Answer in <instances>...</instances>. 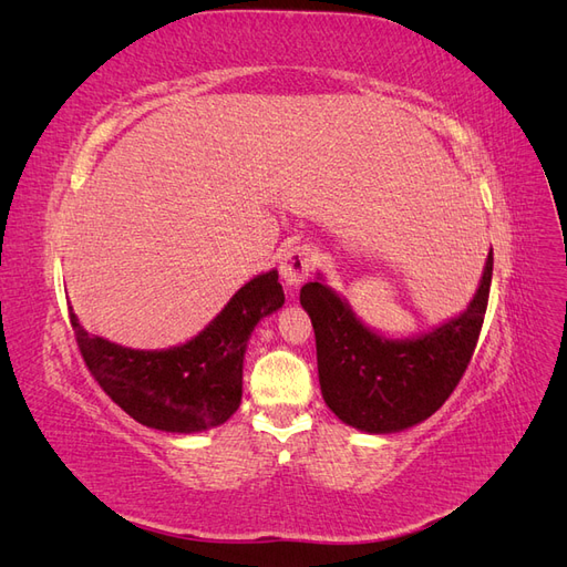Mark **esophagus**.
<instances>
[{"label":"esophagus","mask_w":567,"mask_h":567,"mask_svg":"<svg viewBox=\"0 0 567 567\" xmlns=\"http://www.w3.org/2000/svg\"><path fill=\"white\" fill-rule=\"evenodd\" d=\"M315 269V252L310 246H293L288 248L281 257V279L286 284V288L290 290H298L300 284L310 277Z\"/></svg>","instance_id":"obj_1"}]
</instances>
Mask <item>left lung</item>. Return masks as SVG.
I'll return each mask as SVG.
<instances>
[{
  "label": "left lung",
  "instance_id": "obj_1",
  "mask_svg": "<svg viewBox=\"0 0 567 567\" xmlns=\"http://www.w3.org/2000/svg\"><path fill=\"white\" fill-rule=\"evenodd\" d=\"M492 265L489 250L466 312L414 340H385L329 286L305 284L300 305L315 326L321 394L333 414L367 433L404 431L433 416L471 364L487 312Z\"/></svg>",
  "mask_w": 567,
  "mask_h": 567
}]
</instances>
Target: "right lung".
I'll list each match as a JSON object with an SVG mask.
<instances>
[{"label":"right lung","instance_id":"1","mask_svg":"<svg viewBox=\"0 0 567 567\" xmlns=\"http://www.w3.org/2000/svg\"><path fill=\"white\" fill-rule=\"evenodd\" d=\"M281 305L284 288L271 269L238 290L194 340L161 352L120 348L84 331L73 310L68 315L84 364L120 409L156 431L198 433L241 404L246 342Z\"/></svg>","mask_w":567,"mask_h":567}]
</instances>
